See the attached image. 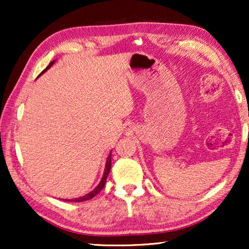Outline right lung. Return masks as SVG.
Wrapping results in <instances>:
<instances>
[{
  "label": "right lung",
  "mask_w": 249,
  "mask_h": 249,
  "mask_svg": "<svg viewBox=\"0 0 249 249\" xmlns=\"http://www.w3.org/2000/svg\"><path fill=\"white\" fill-rule=\"evenodd\" d=\"M54 62H55V61H52V62H50L49 66H47V67L45 68V69H44V70L42 71V73H40L39 76H42V74H43L44 72H45V71L49 70L50 68L53 66ZM39 76H38V77H39ZM110 170H111V153H110V154H108L107 159V163H105V169H104V172H103V177H102L100 183H98V185H97L96 187H95V188H94L93 190H91L90 193L86 194V195H85V196H81V197H79V198L64 199V200H67V202H84V200H88V199L93 198L94 196H96L97 194L100 193L102 189H103L105 182H107V176H108V172H110Z\"/></svg>",
  "instance_id": "1"
}]
</instances>
